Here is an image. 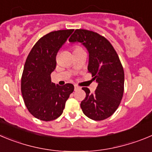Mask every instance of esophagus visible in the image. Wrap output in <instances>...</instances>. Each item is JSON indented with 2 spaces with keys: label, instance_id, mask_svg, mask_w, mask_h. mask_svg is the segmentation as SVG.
<instances>
[{
  "label": "esophagus",
  "instance_id": "34e87169",
  "mask_svg": "<svg viewBox=\"0 0 152 152\" xmlns=\"http://www.w3.org/2000/svg\"><path fill=\"white\" fill-rule=\"evenodd\" d=\"M79 89V87H77V86H75V90L76 91V90H77Z\"/></svg>",
  "mask_w": 152,
  "mask_h": 152
}]
</instances>
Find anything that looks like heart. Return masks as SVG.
<instances>
[{
	"instance_id": "1",
	"label": "heart",
	"mask_w": 152,
	"mask_h": 152,
	"mask_svg": "<svg viewBox=\"0 0 152 152\" xmlns=\"http://www.w3.org/2000/svg\"><path fill=\"white\" fill-rule=\"evenodd\" d=\"M82 50L80 47H74V51H76V50Z\"/></svg>"
}]
</instances>
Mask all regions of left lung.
<instances>
[{"label":"left lung","instance_id":"left-lung-1","mask_svg":"<svg viewBox=\"0 0 152 152\" xmlns=\"http://www.w3.org/2000/svg\"><path fill=\"white\" fill-rule=\"evenodd\" d=\"M69 41L86 47L89 53L87 69L98 84L94 93L87 87L82 88L86 93L80 103L83 114L94 121L109 118L121 103L124 86V72L116 51L105 37L92 31L77 29Z\"/></svg>","mask_w":152,"mask_h":152}]
</instances>
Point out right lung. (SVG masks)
<instances>
[{
  "mask_svg": "<svg viewBox=\"0 0 152 152\" xmlns=\"http://www.w3.org/2000/svg\"><path fill=\"white\" fill-rule=\"evenodd\" d=\"M74 29L52 31L39 39L25 63L21 91L26 106L34 118L50 121L63 112L65 102L74 91V85L59 86L51 81L56 69V57Z\"/></svg>",
  "mask_w": 152,
  "mask_h": 152,
  "instance_id": "add662e5",
  "label": "right lung"
}]
</instances>
